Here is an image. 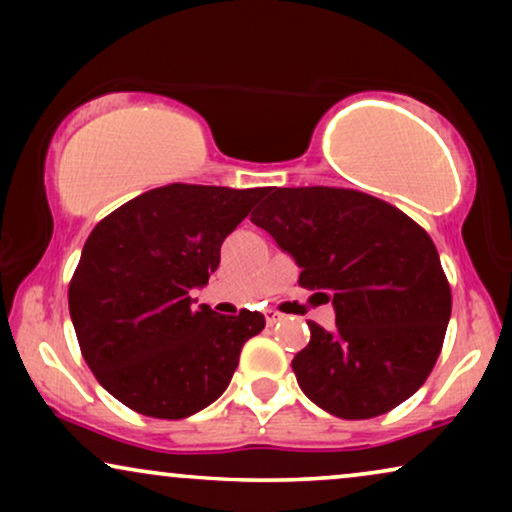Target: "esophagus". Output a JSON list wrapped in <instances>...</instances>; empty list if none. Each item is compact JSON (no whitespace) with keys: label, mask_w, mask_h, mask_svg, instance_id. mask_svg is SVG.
<instances>
[{"label":"esophagus","mask_w":512,"mask_h":512,"mask_svg":"<svg viewBox=\"0 0 512 512\" xmlns=\"http://www.w3.org/2000/svg\"><path fill=\"white\" fill-rule=\"evenodd\" d=\"M282 319H284L282 312H277V310H265V321H268L270 326L277 324V321H282Z\"/></svg>","instance_id":"esophagus-1"}]
</instances>
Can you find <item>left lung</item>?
I'll return each instance as SVG.
<instances>
[{"label": "left lung", "mask_w": 512, "mask_h": 512, "mask_svg": "<svg viewBox=\"0 0 512 512\" xmlns=\"http://www.w3.org/2000/svg\"><path fill=\"white\" fill-rule=\"evenodd\" d=\"M251 214L300 268L298 284L335 310V328L307 321L293 356L300 389L342 419L389 412L436 366L452 293L436 244L401 209L349 188H270Z\"/></svg>", "instance_id": "1"}]
</instances>
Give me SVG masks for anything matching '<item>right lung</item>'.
Returning a JSON list of instances; mask_svg holds the SVG:
<instances>
[{
    "instance_id": "obj_1",
    "label": "right lung",
    "mask_w": 512,
    "mask_h": 512,
    "mask_svg": "<svg viewBox=\"0 0 512 512\" xmlns=\"http://www.w3.org/2000/svg\"><path fill=\"white\" fill-rule=\"evenodd\" d=\"M263 188L170 184L125 202L83 244L69 314L97 382L139 415L191 417L233 377L261 312L216 314L191 298Z\"/></svg>"
}]
</instances>
